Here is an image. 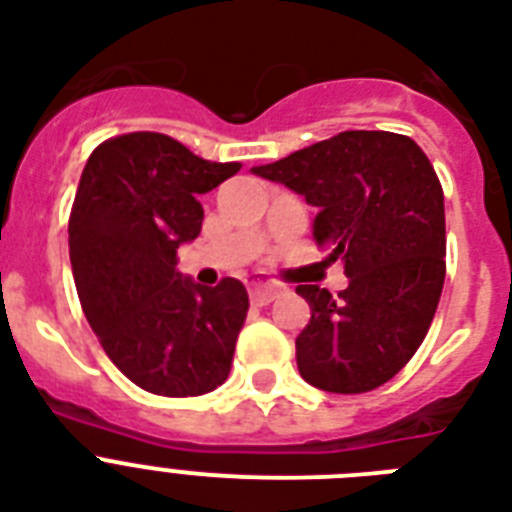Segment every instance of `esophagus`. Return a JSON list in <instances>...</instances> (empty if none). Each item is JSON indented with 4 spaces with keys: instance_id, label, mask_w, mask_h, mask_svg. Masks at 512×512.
<instances>
[{
    "instance_id": "34e87169",
    "label": "esophagus",
    "mask_w": 512,
    "mask_h": 512,
    "mask_svg": "<svg viewBox=\"0 0 512 512\" xmlns=\"http://www.w3.org/2000/svg\"><path fill=\"white\" fill-rule=\"evenodd\" d=\"M281 289L276 284H265V281H252L249 284V300L255 305H268L273 297H279Z\"/></svg>"
}]
</instances>
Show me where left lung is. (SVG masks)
I'll use <instances>...</instances> for the list:
<instances>
[{
    "mask_svg": "<svg viewBox=\"0 0 512 512\" xmlns=\"http://www.w3.org/2000/svg\"><path fill=\"white\" fill-rule=\"evenodd\" d=\"M252 172L319 209L313 239L348 276L337 297L297 287L311 305L295 340L303 380L329 393L380 388L422 345L444 289V191L433 164L406 135L348 130Z\"/></svg>",
    "mask_w": 512,
    "mask_h": 512,
    "instance_id": "8db88e82",
    "label": "left lung"
}]
</instances>
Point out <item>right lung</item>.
Here are the masks:
<instances>
[{"label":"right lung","mask_w":512,"mask_h":512,"mask_svg":"<svg viewBox=\"0 0 512 512\" xmlns=\"http://www.w3.org/2000/svg\"><path fill=\"white\" fill-rule=\"evenodd\" d=\"M239 170L162 132L106 140L84 164L68 220L79 303L108 358L148 393L201 396L231 372L247 289L201 287L175 265L201 231V193Z\"/></svg>","instance_id":"obj_1"}]
</instances>
